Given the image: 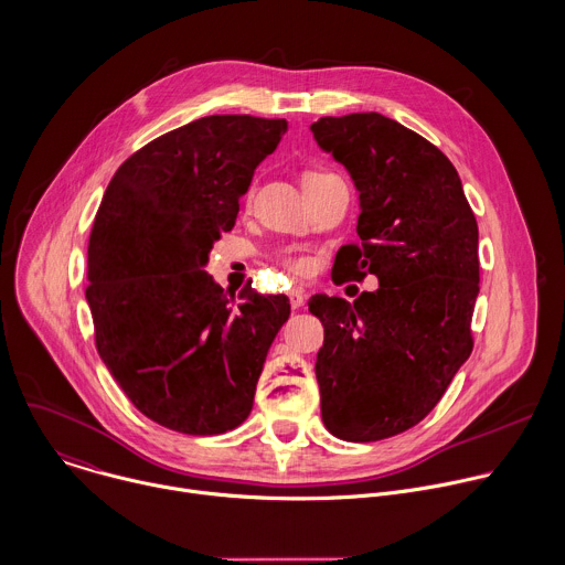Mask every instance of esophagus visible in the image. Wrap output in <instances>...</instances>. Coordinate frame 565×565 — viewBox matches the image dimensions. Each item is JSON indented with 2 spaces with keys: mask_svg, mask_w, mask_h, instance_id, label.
I'll list each match as a JSON object with an SVG mask.
<instances>
[{
  "mask_svg": "<svg viewBox=\"0 0 565 565\" xmlns=\"http://www.w3.org/2000/svg\"><path fill=\"white\" fill-rule=\"evenodd\" d=\"M303 301H306V292H303L301 288H292V290H290V306H292L295 310H299V308L303 306Z\"/></svg>",
  "mask_w": 565,
  "mask_h": 565,
  "instance_id": "esophagus-1",
  "label": "esophagus"
}]
</instances>
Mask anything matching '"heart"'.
<instances>
[{"label": "heart", "mask_w": 565, "mask_h": 565, "mask_svg": "<svg viewBox=\"0 0 565 565\" xmlns=\"http://www.w3.org/2000/svg\"><path fill=\"white\" fill-rule=\"evenodd\" d=\"M323 177H330V172L319 170V168H308V170H303V174H301V183H303V185H310V183H315V181H321ZM281 262H284V266H286L288 270H292L295 275H310V273L315 270V257H312V255H306V253H286V255L281 257Z\"/></svg>", "instance_id": "obj_1"}]
</instances>
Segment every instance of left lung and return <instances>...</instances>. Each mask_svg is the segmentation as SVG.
Masks as SVG:
<instances>
[{"label": "left lung", "mask_w": 565, "mask_h": 565, "mask_svg": "<svg viewBox=\"0 0 565 565\" xmlns=\"http://www.w3.org/2000/svg\"><path fill=\"white\" fill-rule=\"evenodd\" d=\"M317 143L359 191L356 244L339 248L337 284L380 279L352 303L315 295L323 323L315 374L323 426L380 441L417 426L472 352L479 228L450 159L380 113L321 117Z\"/></svg>", "instance_id": "obj_1"}]
</instances>
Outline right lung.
<instances>
[{
    "instance_id": "obj_1",
    "label": "right lung",
    "mask_w": 565,
    "mask_h": 565,
    "mask_svg": "<svg viewBox=\"0 0 565 565\" xmlns=\"http://www.w3.org/2000/svg\"><path fill=\"white\" fill-rule=\"evenodd\" d=\"M286 128L202 117L132 152L106 188L88 239L95 345L132 406L163 428L222 435L253 411L290 301L250 284L224 290L204 266Z\"/></svg>"
}]
</instances>
